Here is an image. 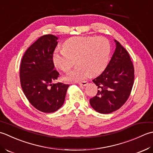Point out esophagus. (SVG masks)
I'll list each match as a JSON object with an SVG mask.
<instances>
[{
	"instance_id": "34e87169",
	"label": "esophagus",
	"mask_w": 153,
	"mask_h": 153,
	"mask_svg": "<svg viewBox=\"0 0 153 153\" xmlns=\"http://www.w3.org/2000/svg\"><path fill=\"white\" fill-rule=\"evenodd\" d=\"M87 84H88V82H87L86 81H82V82H79V85L83 86H86Z\"/></svg>"
}]
</instances>
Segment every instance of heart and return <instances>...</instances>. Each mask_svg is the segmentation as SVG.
<instances>
[{
  "instance_id": "b5f03b06",
  "label": "heart",
  "mask_w": 153,
  "mask_h": 153,
  "mask_svg": "<svg viewBox=\"0 0 153 153\" xmlns=\"http://www.w3.org/2000/svg\"><path fill=\"white\" fill-rule=\"evenodd\" d=\"M110 53V45L104 37H76L64 43L63 50L56 49L53 62L56 67L67 72L76 63L78 65L64 79L78 82L90 74L96 75L106 67Z\"/></svg>"
}]
</instances>
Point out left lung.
I'll return each instance as SVG.
<instances>
[{"mask_svg": "<svg viewBox=\"0 0 153 153\" xmlns=\"http://www.w3.org/2000/svg\"><path fill=\"white\" fill-rule=\"evenodd\" d=\"M116 49L100 75L93 80L98 86V92L90 99L92 108L100 114L116 111L129 97L134 82V67L128 52L119 42Z\"/></svg>", "mask_w": 153, "mask_h": 153, "instance_id": "left-lung-1", "label": "left lung"}]
</instances>
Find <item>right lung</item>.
<instances>
[{"label":"right lung","instance_id":"1","mask_svg":"<svg viewBox=\"0 0 153 153\" xmlns=\"http://www.w3.org/2000/svg\"><path fill=\"white\" fill-rule=\"evenodd\" d=\"M58 37L44 35L34 42L22 59L20 79L25 96L33 106L44 113L56 111L63 105L69 85L58 82L53 54Z\"/></svg>","mask_w":153,"mask_h":153}]
</instances>
